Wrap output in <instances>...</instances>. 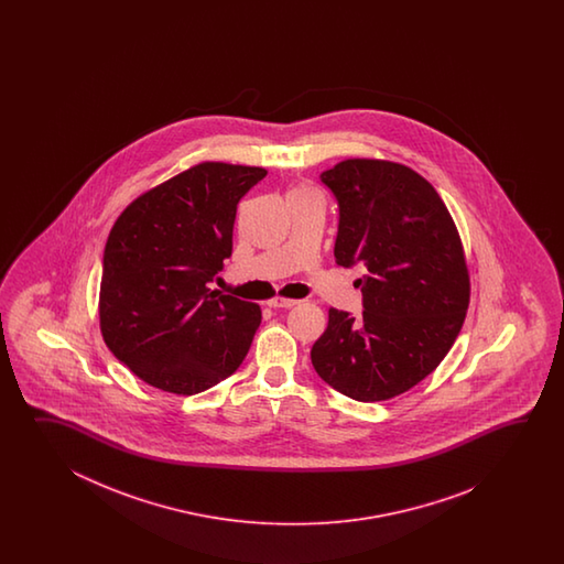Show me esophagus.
<instances>
[{
  "instance_id": "obj_1",
  "label": "esophagus",
  "mask_w": 564,
  "mask_h": 564,
  "mask_svg": "<svg viewBox=\"0 0 564 564\" xmlns=\"http://www.w3.org/2000/svg\"><path fill=\"white\" fill-rule=\"evenodd\" d=\"M294 304H299V300L282 299V296L268 300V306H270V308H292Z\"/></svg>"
}]
</instances>
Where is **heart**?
I'll use <instances>...</instances> for the list:
<instances>
[{
    "label": "heart",
    "mask_w": 564,
    "mask_h": 564,
    "mask_svg": "<svg viewBox=\"0 0 564 564\" xmlns=\"http://www.w3.org/2000/svg\"><path fill=\"white\" fill-rule=\"evenodd\" d=\"M294 192H308V187H296V189H294ZM292 192V193H294Z\"/></svg>",
    "instance_id": "1"
}]
</instances>
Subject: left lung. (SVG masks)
<instances>
[{
  "label": "left lung",
  "instance_id": "left-lung-1",
  "mask_svg": "<svg viewBox=\"0 0 564 564\" xmlns=\"http://www.w3.org/2000/svg\"><path fill=\"white\" fill-rule=\"evenodd\" d=\"M321 181L338 204L336 264L367 274L362 314L328 311L314 371L355 401H384L423 381L456 343L469 274L456 224L430 181L381 159H347Z\"/></svg>",
  "mask_w": 564,
  "mask_h": 564
}]
</instances>
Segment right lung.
Masks as SVG:
<instances>
[{"label": "right lung", "mask_w": 564, "mask_h": 564, "mask_svg": "<svg viewBox=\"0 0 564 564\" xmlns=\"http://www.w3.org/2000/svg\"><path fill=\"white\" fill-rule=\"evenodd\" d=\"M265 169L205 161L137 197L108 234L100 333L144 383L195 395L228 379L262 323L207 284L231 256L238 204Z\"/></svg>", "instance_id": "add662e5"}]
</instances>
